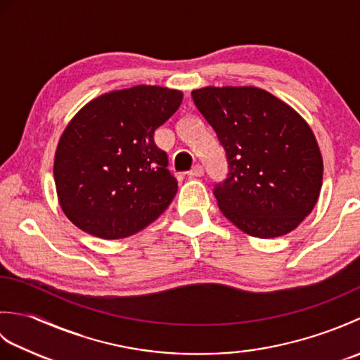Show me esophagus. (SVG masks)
<instances>
[{
  "instance_id": "1",
  "label": "esophagus",
  "mask_w": 360,
  "mask_h": 360,
  "mask_svg": "<svg viewBox=\"0 0 360 360\" xmlns=\"http://www.w3.org/2000/svg\"><path fill=\"white\" fill-rule=\"evenodd\" d=\"M204 174V168L201 165H195L192 170L188 172V176L190 178H201V176Z\"/></svg>"
}]
</instances>
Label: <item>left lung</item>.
I'll list each match as a JSON object with an SVG mask.
<instances>
[{"mask_svg":"<svg viewBox=\"0 0 360 360\" xmlns=\"http://www.w3.org/2000/svg\"><path fill=\"white\" fill-rule=\"evenodd\" d=\"M192 97L227 155V178L213 190L223 215L257 238L294 231L314 209L323 179L308 122L257 86H204Z\"/></svg>","mask_w":360,"mask_h":360,"instance_id":"obj_1","label":"left lung"}]
</instances>
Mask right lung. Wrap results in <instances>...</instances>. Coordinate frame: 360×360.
Here are the masks:
<instances>
[{
	"label": "right lung",
	"mask_w": 360,
	"mask_h": 360,
	"mask_svg": "<svg viewBox=\"0 0 360 360\" xmlns=\"http://www.w3.org/2000/svg\"><path fill=\"white\" fill-rule=\"evenodd\" d=\"M182 91L137 85L111 91L75 114L53 158L58 204L74 226L103 240L127 238L162 215L178 192L155 131Z\"/></svg>",
	"instance_id": "1"
}]
</instances>
